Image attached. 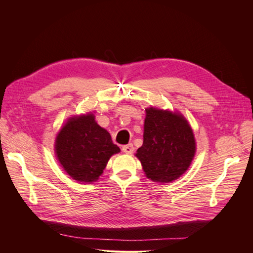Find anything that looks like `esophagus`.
Returning a JSON list of instances; mask_svg holds the SVG:
<instances>
[{
	"instance_id": "1",
	"label": "esophagus",
	"mask_w": 253,
	"mask_h": 253,
	"mask_svg": "<svg viewBox=\"0 0 253 253\" xmlns=\"http://www.w3.org/2000/svg\"><path fill=\"white\" fill-rule=\"evenodd\" d=\"M133 151H134V147H133V144H132V143L123 145V148H122V152L125 153V154H132V153H133Z\"/></svg>"
}]
</instances>
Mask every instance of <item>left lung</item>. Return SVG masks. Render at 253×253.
Listing matches in <instances>:
<instances>
[{
	"label": "left lung",
	"instance_id": "8db88e82",
	"mask_svg": "<svg viewBox=\"0 0 253 253\" xmlns=\"http://www.w3.org/2000/svg\"><path fill=\"white\" fill-rule=\"evenodd\" d=\"M143 126V143L136 157L148 178L171 182L183 174L193 160L196 142L181 115L150 108Z\"/></svg>",
	"mask_w": 253,
	"mask_h": 253
}]
</instances>
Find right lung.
Instances as JSON below:
<instances>
[{
  "label": "right lung",
  "instance_id": "obj_1",
  "mask_svg": "<svg viewBox=\"0 0 253 253\" xmlns=\"http://www.w3.org/2000/svg\"><path fill=\"white\" fill-rule=\"evenodd\" d=\"M55 152L71 177L81 182H93L120 148L90 114L71 118L66 122L56 137Z\"/></svg>",
  "mask_w": 253,
  "mask_h": 253
}]
</instances>
